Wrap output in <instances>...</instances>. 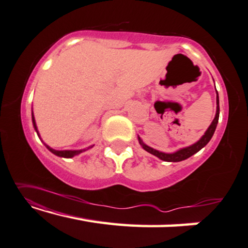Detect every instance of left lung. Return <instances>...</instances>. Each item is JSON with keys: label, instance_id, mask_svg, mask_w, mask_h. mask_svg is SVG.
Listing matches in <instances>:
<instances>
[{"label": "left lung", "instance_id": "left-lung-1", "mask_svg": "<svg viewBox=\"0 0 248 248\" xmlns=\"http://www.w3.org/2000/svg\"><path fill=\"white\" fill-rule=\"evenodd\" d=\"M217 92V91H216ZM216 114H215V118H214L213 123L210 124V125L207 129L206 132L201 139L198 140L197 142L193 143V145L188 146V147H185V148H180L179 150L175 151V153H171V154H166V153H162V151L159 150H156L154 149V148H151L149 146H147L145 142L142 141L141 139H140V137L138 136V140H139V143L140 146H141L143 149L148 153L154 155V156H156L159 158V159L164 160V161H169V162H177V161H182L187 159V158H189L195 155L196 153H198L199 150L202 149V148H204L207 143L209 142V140L212 139V137L214 135V132L216 130V127H217V124H218V119H219V98H218V93H217V97H216Z\"/></svg>", "mask_w": 248, "mask_h": 248}]
</instances>
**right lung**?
<instances>
[{"label": "right lung", "mask_w": 248, "mask_h": 248, "mask_svg": "<svg viewBox=\"0 0 248 248\" xmlns=\"http://www.w3.org/2000/svg\"><path fill=\"white\" fill-rule=\"evenodd\" d=\"M32 123H33V127H34L36 134H38V136L40 137V134H39V131H38V127H36V124H35L34 116H33V111H32ZM40 139H41V137H40ZM44 146H46L47 149L51 151V153L54 154L55 156L63 157V158H72V157L77 156V155H79L81 153H83V151H86L88 149H90V148H92V146H90V147H88L87 149H80V150H55V149H53V148H51L50 146H47L46 143H44Z\"/></svg>", "instance_id": "obj_1"}]
</instances>
